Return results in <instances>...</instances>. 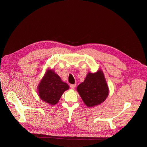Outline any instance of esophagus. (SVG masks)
<instances>
[{"instance_id": "esophagus-1", "label": "esophagus", "mask_w": 147, "mask_h": 147, "mask_svg": "<svg viewBox=\"0 0 147 147\" xmlns=\"http://www.w3.org/2000/svg\"><path fill=\"white\" fill-rule=\"evenodd\" d=\"M69 86H70V88H71V89H74L75 88H76V84H70V85H69Z\"/></svg>"}]
</instances>
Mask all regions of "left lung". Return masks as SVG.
<instances>
[{
  "label": "left lung",
  "instance_id": "obj_1",
  "mask_svg": "<svg viewBox=\"0 0 147 147\" xmlns=\"http://www.w3.org/2000/svg\"><path fill=\"white\" fill-rule=\"evenodd\" d=\"M77 90L88 107H94L103 102L109 95V88L101 70L95 73H89Z\"/></svg>",
  "mask_w": 147,
  "mask_h": 147
}]
</instances>
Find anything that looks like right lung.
I'll return each instance as SVG.
<instances>
[{
    "label": "right lung",
    "instance_id": "right-lung-1",
    "mask_svg": "<svg viewBox=\"0 0 147 147\" xmlns=\"http://www.w3.org/2000/svg\"><path fill=\"white\" fill-rule=\"evenodd\" d=\"M68 88V84L62 82L58 74L49 69L46 71L38 86V95L42 101L55 105L59 101L64 92Z\"/></svg>",
    "mask_w": 147,
    "mask_h": 147
}]
</instances>
